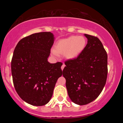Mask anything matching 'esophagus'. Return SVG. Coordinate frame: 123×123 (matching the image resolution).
<instances>
[{"instance_id":"esophagus-1","label":"esophagus","mask_w":123,"mask_h":123,"mask_svg":"<svg viewBox=\"0 0 123 123\" xmlns=\"http://www.w3.org/2000/svg\"><path fill=\"white\" fill-rule=\"evenodd\" d=\"M65 65L64 63H63L62 65V66H61V69L62 70L63 69V68H65Z\"/></svg>"}]
</instances>
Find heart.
I'll return each instance as SVG.
<instances>
[{
    "label": "heart",
    "mask_w": 123,
    "mask_h": 123,
    "mask_svg": "<svg viewBox=\"0 0 123 123\" xmlns=\"http://www.w3.org/2000/svg\"><path fill=\"white\" fill-rule=\"evenodd\" d=\"M86 44L84 37L71 36L59 40L55 44V50L53 49L51 53L55 57L58 56V53L64 54L66 58L73 60L82 53Z\"/></svg>",
    "instance_id": "b5f03b06"
}]
</instances>
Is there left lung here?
I'll list each match as a JSON object with an SVG mask.
<instances>
[{
	"mask_svg": "<svg viewBox=\"0 0 123 123\" xmlns=\"http://www.w3.org/2000/svg\"><path fill=\"white\" fill-rule=\"evenodd\" d=\"M87 44L76 58L65 61L63 76L68 94L74 104L84 105L99 95L106 82L108 55L98 37L84 34Z\"/></svg>",
	"mask_w": 123,
	"mask_h": 123,
	"instance_id": "1",
	"label": "left lung"
}]
</instances>
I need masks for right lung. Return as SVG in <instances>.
<instances>
[{
	"label": "right lung",
	"mask_w": 123,
	"mask_h": 123,
	"mask_svg": "<svg viewBox=\"0 0 123 123\" xmlns=\"http://www.w3.org/2000/svg\"><path fill=\"white\" fill-rule=\"evenodd\" d=\"M54 41L50 32L33 33L19 40L14 51L11 63L14 86L19 97L30 105L47 104L62 76V63L48 62Z\"/></svg>",
	"instance_id": "obj_1"
}]
</instances>
